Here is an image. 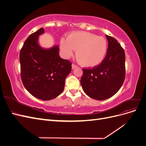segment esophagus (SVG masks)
<instances>
[{
	"instance_id": "obj_1",
	"label": "esophagus",
	"mask_w": 146,
	"mask_h": 146,
	"mask_svg": "<svg viewBox=\"0 0 146 146\" xmlns=\"http://www.w3.org/2000/svg\"><path fill=\"white\" fill-rule=\"evenodd\" d=\"M77 67V65H76L75 64H72V69H74V68H76Z\"/></svg>"
}]
</instances>
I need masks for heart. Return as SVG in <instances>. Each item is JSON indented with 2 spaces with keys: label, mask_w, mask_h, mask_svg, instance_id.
<instances>
[{
  "label": "heart",
  "mask_w": 146,
  "mask_h": 146,
  "mask_svg": "<svg viewBox=\"0 0 146 146\" xmlns=\"http://www.w3.org/2000/svg\"><path fill=\"white\" fill-rule=\"evenodd\" d=\"M61 49L66 58H69L76 51V58L80 64L86 68H93L104 60L107 51V42L102 36L85 32H72L66 40L60 42Z\"/></svg>",
  "instance_id": "1"
}]
</instances>
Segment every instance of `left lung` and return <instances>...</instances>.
<instances>
[{
  "label": "left lung",
  "instance_id": "8db88e82",
  "mask_svg": "<svg viewBox=\"0 0 146 146\" xmlns=\"http://www.w3.org/2000/svg\"><path fill=\"white\" fill-rule=\"evenodd\" d=\"M108 45L107 54L100 64L83 68L80 82L84 92L99 100L107 99L119 90L125 77V52L115 38L106 35Z\"/></svg>",
  "mask_w": 146,
  "mask_h": 146
}]
</instances>
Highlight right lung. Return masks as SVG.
Listing matches in <instances>:
<instances>
[{"label":"right lung","mask_w":146,"mask_h":146,"mask_svg":"<svg viewBox=\"0 0 146 146\" xmlns=\"http://www.w3.org/2000/svg\"><path fill=\"white\" fill-rule=\"evenodd\" d=\"M43 28L31 34L25 41L19 55L21 77L25 89L35 98L48 100L64 90L65 79L71 71L72 63L59 55L56 46L44 49L39 46Z\"/></svg>","instance_id":"right-lung-1"}]
</instances>
